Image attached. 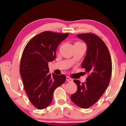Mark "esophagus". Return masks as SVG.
I'll list each match as a JSON object with an SVG mask.
<instances>
[{
    "instance_id": "obj_1",
    "label": "esophagus",
    "mask_w": 126,
    "mask_h": 126,
    "mask_svg": "<svg viewBox=\"0 0 126 126\" xmlns=\"http://www.w3.org/2000/svg\"><path fill=\"white\" fill-rule=\"evenodd\" d=\"M66 80L67 82H72L73 81V79H71L70 77H69V76H66Z\"/></svg>"
}]
</instances>
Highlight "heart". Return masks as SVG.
I'll list each match as a JSON object with an SVG mask.
<instances>
[{
	"label": "heart",
	"instance_id": "1",
	"mask_svg": "<svg viewBox=\"0 0 126 126\" xmlns=\"http://www.w3.org/2000/svg\"><path fill=\"white\" fill-rule=\"evenodd\" d=\"M80 43V44H82V43Z\"/></svg>",
	"mask_w": 126,
	"mask_h": 126
}]
</instances>
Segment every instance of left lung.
I'll return each instance as SVG.
<instances>
[{
  "label": "left lung",
  "mask_w": 126,
  "mask_h": 126,
  "mask_svg": "<svg viewBox=\"0 0 126 126\" xmlns=\"http://www.w3.org/2000/svg\"><path fill=\"white\" fill-rule=\"evenodd\" d=\"M77 37L87 46L81 67L89 76L85 83L73 80L78 89L70 98L79 107L88 108L101 98L108 87L112 73V62L107 47L99 37L91 33L79 34Z\"/></svg>",
  "instance_id": "1"
}]
</instances>
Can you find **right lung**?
Returning <instances> with one entry per match:
<instances>
[{
	"mask_svg": "<svg viewBox=\"0 0 126 126\" xmlns=\"http://www.w3.org/2000/svg\"><path fill=\"white\" fill-rule=\"evenodd\" d=\"M69 34L44 31L28 42L22 55L20 74L30 102L39 110L51 104L53 92L66 80L64 75L49 73L48 63L56 59V49Z\"/></svg>",
	"mask_w": 126,
	"mask_h": 126,
	"instance_id": "add662e5",
	"label": "right lung"
}]
</instances>
